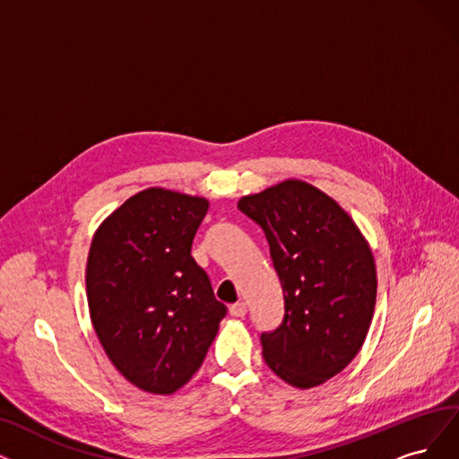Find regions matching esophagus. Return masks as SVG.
Wrapping results in <instances>:
<instances>
[{
    "label": "esophagus",
    "instance_id": "esophagus-1",
    "mask_svg": "<svg viewBox=\"0 0 459 459\" xmlns=\"http://www.w3.org/2000/svg\"><path fill=\"white\" fill-rule=\"evenodd\" d=\"M230 315L235 318H243L247 315V305L245 303H235L230 307Z\"/></svg>",
    "mask_w": 459,
    "mask_h": 459
}]
</instances>
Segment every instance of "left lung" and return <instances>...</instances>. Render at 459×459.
I'll return each instance as SVG.
<instances>
[{"mask_svg":"<svg viewBox=\"0 0 459 459\" xmlns=\"http://www.w3.org/2000/svg\"><path fill=\"white\" fill-rule=\"evenodd\" d=\"M269 243L284 293V318L262 333L269 369L307 390L351 363L368 337L377 301L373 252L335 199L288 178L237 204Z\"/></svg>","mask_w":459,"mask_h":459,"instance_id":"1","label":"left lung"}]
</instances>
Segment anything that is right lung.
Returning <instances> with one entry per match:
<instances>
[{
    "label": "right lung",
    "instance_id": "add662e5",
    "mask_svg": "<svg viewBox=\"0 0 459 459\" xmlns=\"http://www.w3.org/2000/svg\"><path fill=\"white\" fill-rule=\"evenodd\" d=\"M207 211L205 197L149 188L124 201L91 239V324L115 368L149 394L185 386L228 313L190 254Z\"/></svg>",
    "mask_w": 459,
    "mask_h": 459
}]
</instances>
